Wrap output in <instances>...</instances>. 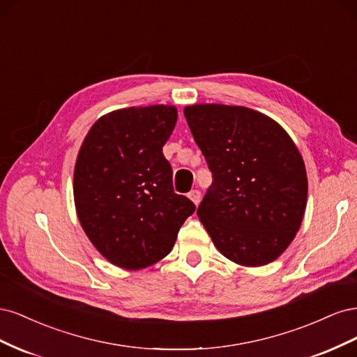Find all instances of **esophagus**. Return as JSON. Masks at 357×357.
I'll use <instances>...</instances> for the list:
<instances>
[{
    "instance_id": "esophagus-1",
    "label": "esophagus",
    "mask_w": 357,
    "mask_h": 357,
    "mask_svg": "<svg viewBox=\"0 0 357 357\" xmlns=\"http://www.w3.org/2000/svg\"><path fill=\"white\" fill-rule=\"evenodd\" d=\"M188 197H189V199L193 202V204H199V201H201V192L198 190V189H193V190H190L189 193H188Z\"/></svg>"
}]
</instances>
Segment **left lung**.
<instances>
[{
	"mask_svg": "<svg viewBox=\"0 0 357 357\" xmlns=\"http://www.w3.org/2000/svg\"><path fill=\"white\" fill-rule=\"evenodd\" d=\"M185 117L213 174L197 214L214 245L244 266L275 261L307 205V171L295 143L247 107L197 104Z\"/></svg>",
	"mask_w": 357,
	"mask_h": 357,
	"instance_id": "8db88e82",
	"label": "left lung"
}]
</instances>
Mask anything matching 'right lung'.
<instances>
[{
    "instance_id": "add662e5",
    "label": "right lung",
    "mask_w": 357,
    "mask_h": 357,
    "mask_svg": "<svg viewBox=\"0 0 357 357\" xmlns=\"http://www.w3.org/2000/svg\"><path fill=\"white\" fill-rule=\"evenodd\" d=\"M177 122L172 105L129 107L100 117L74 168L82 228L107 261L142 269L164 259L195 204L172 189L162 153Z\"/></svg>"
}]
</instances>
